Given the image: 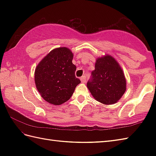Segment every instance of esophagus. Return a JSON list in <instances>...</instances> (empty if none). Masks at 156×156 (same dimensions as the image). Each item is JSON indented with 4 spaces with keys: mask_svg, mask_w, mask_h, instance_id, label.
<instances>
[{
    "mask_svg": "<svg viewBox=\"0 0 156 156\" xmlns=\"http://www.w3.org/2000/svg\"><path fill=\"white\" fill-rule=\"evenodd\" d=\"M80 80L82 82H85L86 80H87V76H82V77L80 78Z\"/></svg>",
    "mask_w": 156,
    "mask_h": 156,
    "instance_id": "1",
    "label": "esophagus"
}]
</instances>
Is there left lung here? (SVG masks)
<instances>
[{
  "instance_id": "left-lung-1",
  "label": "left lung",
  "mask_w": 156,
  "mask_h": 156,
  "mask_svg": "<svg viewBox=\"0 0 156 156\" xmlns=\"http://www.w3.org/2000/svg\"><path fill=\"white\" fill-rule=\"evenodd\" d=\"M95 69L87 88L96 101L104 105L117 102L126 91L127 83L124 72L118 62L106 54L96 59Z\"/></svg>"
}]
</instances>
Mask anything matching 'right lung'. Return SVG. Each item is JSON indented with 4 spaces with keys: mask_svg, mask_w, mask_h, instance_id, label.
Segmentation results:
<instances>
[{
    "mask_svg": "<svg viewBox=\"0 0 156 156\" xmlns=\"http://www.w3.org/2000/svg\"><path fill=\"white\" fill-rule=\"evenodd\" d=\"M73 53L68 48H55L39 63L35 83L41 97L49 103L60 105L68 101L80 80L76 77Z\"/></svg>",
    "mask_w": 156,
    "mask_h": 156,
    "instance_id": "1",
    "label": "right lung"
}]
</instances>
